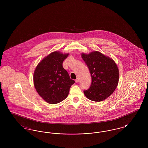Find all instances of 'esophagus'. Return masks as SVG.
<instances>
[{
    "label": "esophagus",
    "instance_id": "34e87169",
    "mask_svg": "<svg viewBox=\"0 0 148 148\" xmlns=\"http://www.w3.org/2000/svg\"><path fill=\"white\" fill-rule=\"evenodd\" d=\"M79 82V78L77 77V78L76 79V80H75V82H76V83H78Z\"/></svg>",
    "mask_w": 148,
    "mask_h": 148
}]
</instances>
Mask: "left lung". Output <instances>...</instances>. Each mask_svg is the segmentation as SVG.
Instances as JSON below:
<instances>
[{"instance_id": "8db88e82", "label": "left lung", "mask_w": 148, "mask_h": 148, "mask_svg": "<svg viewBox=\"0 0 148 148\" xmlns=\"http://www.w3.org/2000/svg\"><path fill=\"white\" fill-rule=\"evenodd\" d=\"M82 56L92 77L90 88L84 90L85 95L94 101L105 100L113 94L118 84L119 73L116 64L97 51L89 54L83 53Z\"/></svg>"}]
</instances>
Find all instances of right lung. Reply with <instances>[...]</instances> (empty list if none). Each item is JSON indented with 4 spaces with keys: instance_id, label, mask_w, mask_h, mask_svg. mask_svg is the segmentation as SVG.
I'll return each mask as SVG.
<instances>
[{
    "instance_id": "obj_1",
    "label": "right lung",
    "mask_w": 148,
    "mask_h": 148,
    "mask_svg": "<svg viewBox=\"0 0 148 148\" xmlns=\"http://www.w3.org/2000/svg\"><path fill=\"white\" fill-rule=\"evenodd\" d=\"M68 54L54 51L38 64L34 73V84L39 95L48 103L55 104L62 101L75 83L63 67Z\"/></svg>"
}]
</instances>
